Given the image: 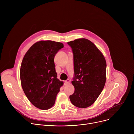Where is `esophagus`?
<instances>
[{
	"label": "esophagus",
	"mask_w": 134,
	"mask_h": 134,
	"mask_svg": "<svg viewBox=\"0 0 134 134\" xmlns=\"http://www.w3.org/2000/svg\"><path fill=\"white\" fill-rule=\"evenodd\" d=\"M69 82H70V80H69V79H67V80H66V81H65V83H67V84L69 83Z\"/></svg>",
	"instance_id": "1"
}]
</instances>
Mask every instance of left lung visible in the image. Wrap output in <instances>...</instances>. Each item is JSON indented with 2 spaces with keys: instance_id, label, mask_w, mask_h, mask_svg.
Wrapping results in <instances>:
<instances>
[{
  "instance_id": "obj_1",
  "label": "left lung",
  "mask_w": 134,
  "mask_h": 134,
  "mask_svg": "<svg viewBox=\"0 0 134 134\" xmlns=\"http://www.w3.org/2000/svg\"><path fill=\"white\" fill-rule=\"evenodd\" d=\"M73 53L75 87L69 99L80 108L92 105L102 91L106 81L107 63L102 52L90 40L82 38L67 42Z\"/></svg>"
}]
</instances>
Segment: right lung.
Listing matches in <instances>:
<instances>
[{"label": "right lung", "mask_w": 134, "mask_h": 134, "mask_svg": "<svg viewBox=\"0 0 134 134\" xmlns=\"http://www.w3.org/2000/svg\"><path fill=\"white\" fill-rule=\"evenodd\" d=\"M64 47L62 43L50 40L35 43L25 53L21 69L20 79L26 97L35 107L51 108L63 82L57 78L54 58Z\"/></svg>", "instance_id": "right-lung-1"}]
</instances>
